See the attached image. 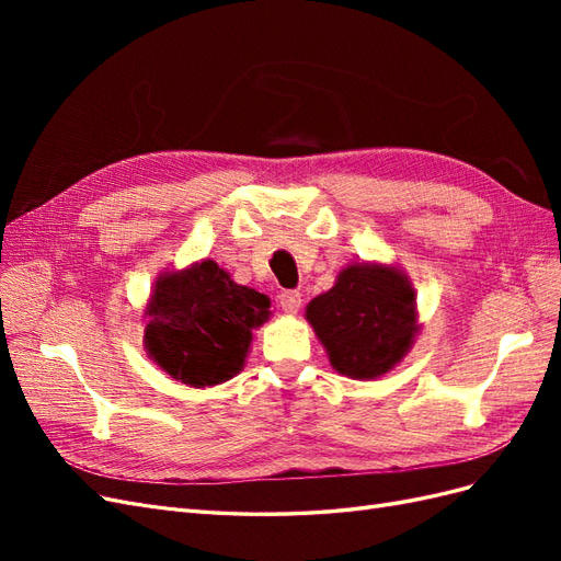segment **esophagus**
<instances>
[{"instance_id": "1", "label": "esophagus", "mask_w": 561, "mask_h": 561, "mask_svg": "<svg viewBox=\"0 0 561 561\" xmlns=\"http://www.w3.org/2000/svg\"><path fill=\"white\" fill-rule=\"evenodd\" d=\"M278 304L280 309L287 313V316H295L299 309H301V295L299 293H283L278 297Z\"/></svg>"}]
</instances>
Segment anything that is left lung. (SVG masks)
I'll return each mask as SVG.
<instances>
[{"mask_svg":"<svg viewBox=\"0 0 561 561\" xmlns=\"http://www.w3.org/2000/svg\"><path fill=\"white\" fill-rule=\"evenodd\" d=\"M307 320L330 365L348 379H379L402 363L421 330L416 290L396 264L363 262L339 271L313 297Z\"/></svg>","mask_w":561,"mask_h":561,"instance_id":"1","label":"left lung"}]
</instances>
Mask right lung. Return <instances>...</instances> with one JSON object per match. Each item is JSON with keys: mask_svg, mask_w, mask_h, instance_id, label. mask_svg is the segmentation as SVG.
Masks as SVG:
<instances>
[{"mask_svg": "<svg viewBox=\"0 0 561 561\" xmlns=\"http://www.w3.org/2000/svg\"><path fill=\"white\" fill-rule=\"evenodd\" d=\"M271 299L233 283L213 260L163 271L145 307V351L168 377L210 388L245 365L252 330L271 318Z\"/></svg>", "mask_w": 561, "mask_h": 561, "instance_id": "add662e5", "label": "right lung"}]
</instances>
